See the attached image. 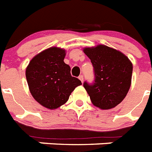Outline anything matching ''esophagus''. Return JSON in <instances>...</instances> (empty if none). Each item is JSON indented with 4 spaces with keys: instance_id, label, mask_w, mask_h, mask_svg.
I'll return each mask as SVG.
<instances>
[{
    "instance_id": "obj_1",
    "label": "esophagus",
    "mask_w": 152,
    "mask_h": 152,
    "mask_svg": "<svg viewBox=\"0 0 152 152\" xmlns=\"http://www.w3.org/2000/svg\"><path fill=\"white\" fill-rule=\"evenodd\" d=\"M78 78H79V80L81 81L82 82H83L84 81V77H83V75H80L79 77H78Z\"/></svg>"
}]
</instances>
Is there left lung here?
Masks as SVG:
<instances>
[{
    "label": "left lung",
    "instance_id": "left-lung-1",
    "mask_svg": "<svg viewBox=\"0 0 152 152\" xmlns=\"http://www.w3.org/2000/svg\"><path fill=\"white\" fill-rule=\"evenodd\" d=\"M90 59L95 82L84 83L94 106L102 110L114 108L124 99L131 86L133 64L120 51L104 45L83 48Z\"/></svg>",
    "mask_w": 152,
    "mask_h": 152
}]
</instances>
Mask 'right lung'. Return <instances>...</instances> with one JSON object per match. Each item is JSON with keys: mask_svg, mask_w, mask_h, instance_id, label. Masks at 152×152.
<instances>
[{"mask_svg": "<svg viewBox=\"0 0 152 152\" xmlns=\"http://www.w3.org/2000/svg\"><path fill=\"white\" fill-rule=\"evenodd\" d=\"M66 50L51 47L37 54L26 69V77L32 96L46 108L53 110L64 105L75 88L82 85L70 75L64 63Z\"/></svg>", "mask_w": 152, "mask_h": 152, "instance_id": "right-lung-1", "label": "right lung"}]
</instances>
